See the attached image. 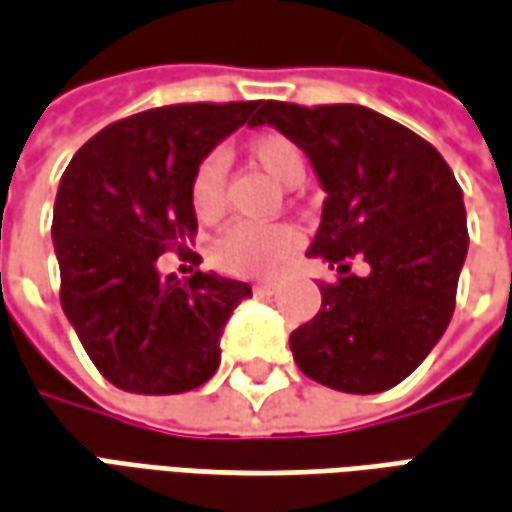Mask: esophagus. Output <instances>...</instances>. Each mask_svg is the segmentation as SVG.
<instances>
[{
	"mask_svg": "<svg viewBox=\"0 0 512 512\" xmlns=\"http://www.w3.org/2000/svg\"><path fill=\"white\" fill-rule=\"evenodd\" d=\"M273 287H276V281L264 278V281H256V284H253V292H256V295H267V292H273Z\"/></svg>",
	"mask_w": 512,
	"mask_h": 512,
	"instance_id": "1",
	"label": "esophagus"
}]
</instances>
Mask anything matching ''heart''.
I'll return each instance as SVG.
<instances>
[{"instance_id": "obj_1", "label": "heart", "mask_w": 512, "mask_h": 512, "mask_svg": "<svg viewBox=\"0 0 512 512\" xmlns=\"http://www.w3.org/2000/svg\"><path fill=\"white\" fill-rule=\"evenodd\" d=\"M248 158L262 167L273 181L284 186L301 183L306 164L298 144L276 130H262L245 144ZM189 203L200 222H214L225 209V158L220 153L203 155L189 178ZM301 245L295 225H248L234 222L211 245V262L231 276H264Z\"/></svg>"}]
</instances>
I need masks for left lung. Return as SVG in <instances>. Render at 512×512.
<instances>
[{
    "mask_svg": "<svg viewBox=\"0 0 512 512\" xmlns=\"http://www.w3.org/2000/svg\"><path fill=\"white\" fill-rule=\"evenodd\" d=\"M264 122L309 155L329 195L309 256L340 273L290 334L292 357L331 390H390L454 315L468 250L463 189L426 139L362 105L267 100L250 125ZM354 258L369 262L368 277L350 273Z\"/></svg>",
    "mask_w": 512,
    "mask_h": 512,
    "instance_id": "obj_1",
    "label": "left lung"
}]
</instances>
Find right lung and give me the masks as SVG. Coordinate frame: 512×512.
I'll list each match as a JSON object with an SVG mask.
<instances>
[{
	"label": "right lung",
	"instance_id": "right-lung-1",
	"mask_svg": "<svg viewBox=\"0 0 512 512\" xmlns=\"http://www.w3.org/2000/svg\"><path fill=\"white\" fill-rule=\"evenodd\" d=\"M262 100L181 102L125 116L88 139L63 172L52 242L61 306L88 359L108 382L142 396H172L209 382L220 337L250 284L200 273L158 276L155 262L197 234L189 178Z\"/></svg>",
	"mask_w": 512,
	"mask_h": 512
}]
</instances>
